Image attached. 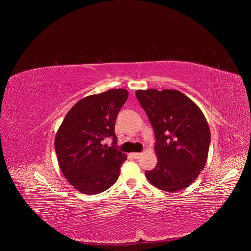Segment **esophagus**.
I'll return each instance as SVG.
<instances>
[{
	"mask_svg": "<svg viewBox=\"0 0 251 251\" xmlns=\"http://www.w3.org/2000/svg\"><path fill=\"white\" fill-rule=\"evenodd\" d=\"M131 156L134 158V159H138L142 156V153H131Z\"/></svg>",
	"mask_w": 251,
	"mask_h": 251,
	"instance_id": "esophagus-1",
	"label": "esophagus"
}]
</instances>
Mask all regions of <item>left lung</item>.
Returning a JSON list of instances; mask_svg holds the SVG:
<instances>
[{"label":"left lung","mask_w":251,"mask_h":251,"mask_svg":"<svg viewBox=\"0 0 251 251\" xmlns=\"http://www.w3.org/2000/svg\"><path fill=\"white\" fill-rule=\"evenodd\" d=\"M136 97L153 127L158 158L146 171L148 181L165 192L194 183L205 166L210 144L208 124L198 105L177 90H137Z\"/></svg>","instance_id":"obj_1"}]
</instances>
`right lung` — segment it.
Instances as JSON below:
<instances>
[{
  "mask_svg": "<svg viewBox=\"0 0 251 251\" xmlns=\"http://www.w3.org/2000/svg\"><path fill=\"white\" fill-rule=\"evenodd\" d=\"M128 98L123 88L79 100L65 115L54 140L59 168L70 185L86 195L100 194L118 180L127 156L116 148L115 121ZM111 137L113 147L103 145Z\"/></svg>",
  "mask_w": 251,
  "mask_h": 251,
  "instance_id": "obj_1",
  "label": "right lung"
}]
</instances>
